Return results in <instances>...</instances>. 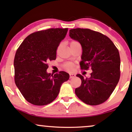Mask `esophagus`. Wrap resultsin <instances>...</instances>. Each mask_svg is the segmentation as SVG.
<instances>
[{
  "instance_id": "esophagus-1",
  "label": "esophagus",
  "mask_w": 132,
  "mask_h": 132,
  "mask_svg": "<svg viewBox=\"0 0 132 132\" xmlns=\"http://www.w3.org/2000/svg\"><path fill=\"white\" fill-rule=\"evenodd\" d=\"M75 74H73V73H70V78H73V77H75Z\"/></svg>"
}]
</instances>
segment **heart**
I'll list each match as a JSON object with an SVG mask.
<instances>
[{
  "label": "heart",
  "instance_id": "1",
  "mask_svg": "<svg viewBox=\"0 0 132 132\" xmlns=\"http://www.w3.org/2000/svg\"><path fill=\"white\" fill-rule=\"evenodd\" d=\"M78 42L76 41H72L71 43H70V45L75 44V43H77ZM74 67H75V65H74L73 63L71 62H67L65 64H64V68L65 69L68 70V71H72L74 69Z\"/></svg>",
  "mask_w": 132,
  "mask_h": 132
}]
</instances>
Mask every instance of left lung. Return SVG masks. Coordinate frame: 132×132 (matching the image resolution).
<instances>
[{"label": "left lung", "instance_id": "obj_1", "mask_svg": "<svg viewBox=\"0 0 132 132\" xmlns=\"http://www.w3.org/2000/svg\"><path fill=\"white\" fill-rule=\"evenodd\" d=\"M70 37L82 46L81 69L93 70L89 78L84 79L80 74L77 75L82 84L76 88V94L89 105L102 104L109 98L120 80L118 48L107 36L89 29H72Z\"/></svg>", "mask_w": 132, "mask_h": 132}]
</instances>
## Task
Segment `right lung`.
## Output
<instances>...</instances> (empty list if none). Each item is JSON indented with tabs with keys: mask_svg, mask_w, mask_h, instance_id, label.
<instances>
[{
	"mask_svg": "<svg viewBox=\"0 0 132 132\" xmlns=\"http://www.w3.org/2000/svg\"><path fill=\"white\" fill-rule=\"evenodd\" d=\"M68 28H51L28 35L19 46L14 61V80L24 98L34 105L44 106L56 98L69 79L65 71L47 73V62L55 60L59 43Z\"/></svg>",
	"mask_w": 132,
	"mask_h": 132,
	"instance_id": "obj_1",
	"label": "right lung"
}]
</instances>
